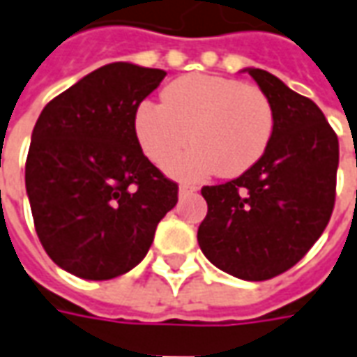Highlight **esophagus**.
Wrapping results in <instances>:
<instances>
[{"mask_svg":"<svg viewBox=\"0 0 357 357\" xmlns=\"http://www.w3.org/2000/svg\"><path fill=\"white\" fill-rule=\"evenodd\" d=\"M197 189H199L197 185H187V183H183V185H179V195L183 197L187 195V193H195Z\"/></svg>","mask_w":357,"mask_h":357,"instance_id":"obj_1","label":"esophagus"}]
</instances>
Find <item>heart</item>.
I'll use <instances>...</instances> for the list:
<instances>
[{"mask_svg":"<svg viewBox=\"0 0 357 357\" xmlns=\"http://www.w3.org/2000/svg\"><path fill=\"white\" fill-rule=\"evenodd\" d=\"M276 114L263 89L218 75H187L164 89V102L144 100L135 112V135L158 166L172 176L199 179L218 172L236 178L265 156Z\"/></svg>","mask_w":357,"mask_h":357,"instance_id":"1","label":"heart"}]
</instances>
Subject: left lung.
<instances>
[{"instance_id": "1", "label": "left lung", "mask_w": 357, "mask_h": 357, "mask_svg": "<svg viewBox=\"0 0 357 357\" xmlns=\"http://www.w3.org/2000/svg\"><path fill=\"white\" fill-rule=\"evenodd\" d=\"M248 73L273 100V141L239 178L201 189L208 213L197 239L214 266L259 282L291 268L326 228L335 208L338 137L315 102L268 71Z\"/></svg>"}]
</instances>
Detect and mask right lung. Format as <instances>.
<instances>
[{
  "label": "right lung",
  "mask_w": 357,
  "mask_h": 357,
  "mask_svg": "<svg viewBox=\"0 0 357 357\" xmlns=\"http://www.w3.org/2000/svg\"><path fill=\"white\" fill-rule=\"evenodd\" d=\"M166 71L108 63L42 109L24 166L34 228L50 259L84 280L126 274L146 255L178 183L143 154L139 104Z\"/></svg>",
  "instance_id": "obj_1"
}]
</instances>
